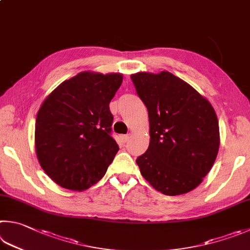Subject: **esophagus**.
Segmentation results:
<instances>
[{
	"label": "esophagus",
	"instance_id": "34e87169",
	"mask_svg": "<svg viewBox=\"0 0 250 250\" xmlns=\"http://www.w3.org/2000/svg\"><path fill=\"white\" fill-rule=\"evenodd\" d=\"M129 139H130V135H129V134H125V135H121V140H122V142H124V143H125V142H128V141H129Z\"/></svg>",
	"mask_w": 250,
	"mask_h": 250
}]
</instances>
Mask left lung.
Instances as JSON below:
<instances>
[{"label":"left lung","mask_w":250,"mask_h":250,"mask_svg":"<svg viewBox=\"0 0 250 250\" xmlns=\"http://www.w3.org/2000/svg\"><path fill=\"white\" fill-rule=\"evenodd\" d=\"M147 108L149 145L137 158L141 174L157 191L178 196L197 188L220 146L216 113L207 98L174 74L131 75Z\"/></svg>","instance_id":"obj_1"}]
</instances>
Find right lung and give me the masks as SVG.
I'll use <instances>...</instances> for the list:
<instances>
[{
    "instance_id": "add662e5",
    "label": "right lung",
    "mask_w": 250,
    "mask_h": 250,
    "mask_svg": "<svg viewBox=\"0 0 250 250\" xmlns=\"http://www.w3.org/2000/svg\"><path fill=\"white\" fill-rule=\"evenodd\" d=\"M122 78L81 72L42 103L36 119V153L44 172L61 187L79 191L92 187L119 151L110 135L109 103Z\"/></svg>"
}]
</instances>
